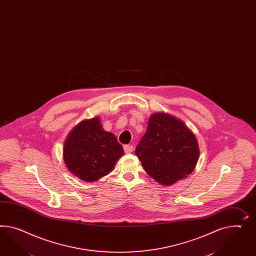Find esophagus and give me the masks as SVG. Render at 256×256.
I'll return each instance as SVG.
<instances>
[{
	"label": "esophagus",
	"instance_id": "1",
	"mask_svg": "<svg viewBox=\"0 0 256 256\" xmlns=\"http://www.w3.org/2000/svg\"><path fill=\"white\" fill-rule=\"evenodd\" d=\"M124 151L126 154H130L133 151V146H124Z\"/></svg>",
	"mask_w": 256,
	"mask_h": 256
}]
</instances>
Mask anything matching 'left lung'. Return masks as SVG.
Returning <instances> with one entry per match:
<instances>
[{"mask_svg": "<svg viewBox=\"0 0 256 256\" xmlns=\"http://www.w3.org/2000/svg\"><path fill=\"white\" fill-rule=\"evenodd\" d=\"M135 154L154 180L168 186L193 172L200 146L182 120L166 112H154Z\"/></svg>", "mask_w": 256, "mask_h": 256, "instance_id": "1", "label": "left lung"}]
</instances>
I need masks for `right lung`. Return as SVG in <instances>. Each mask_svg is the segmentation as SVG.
<instances>
[{"label": "right lung", "mask_w": 256, "mask_h": 256, "mask_svg": "<svg viewBox=\"0 0 256 256\" xmlns=\"http://www.w3.org/2000/svg\"><path fill=\"white\" fill-rule=\"evenodd\" d=\"M100 118L84 119L70 132L63 146V160L79 179L93 182L114 168L124 154L112 132H105Z\"/></svg>", "instance_id": "add662e5"}]
</instances>
